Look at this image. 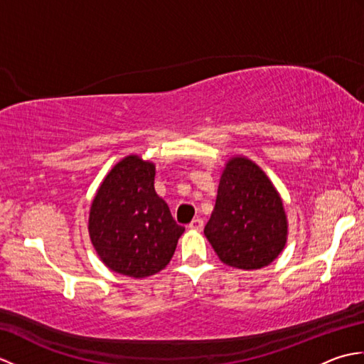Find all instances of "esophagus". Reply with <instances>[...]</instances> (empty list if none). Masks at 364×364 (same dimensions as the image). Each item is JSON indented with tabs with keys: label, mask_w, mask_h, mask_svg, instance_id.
Listing matches in <instances>:
<instances>
[{
	"label": "esophagus",
	"mask_w": 364,
	"mask_h": 364,
	"mask_svg": "<svg viewBox=\"0 0 364 364\" xmlns=\"http://www.w3.org/2000/svg\"><path fill=\"white\" fill-rule=\"evenodd\" d=\"M189 228L194 231H202L203 230V220L202 219H194L189 223Z\"/></svg>",
	"instance_id": "obj_1"
}]
</instances>
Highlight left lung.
I'll return each mask as SVG.
<instances>
[{"instance_id": "left-lung-1", "label": "left lung", "mask_w": 364, "mask_h": 364, "mask_svg": "<svg viewBox=\"0 0 364 364\" xmlns=\"http://www.w3.org/2000/svg\"><path fill=\"white\" fill-rule=\"evenodd\" d=\"M205 236L230 267L269 266L288 241V215L274 183L258 164L233 156L222 170Z\"/></svg>"}]
</instances>
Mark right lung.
<instances>
[{"label":"right lung","instance_id":"right-lung-1","mask_svg":"<svg viewBox=\"0 0 364 364\" xmlns=\"http://www.w3.org/2000/svg\"><path fill=\"white\" fill-rule=\"evenodd\" d=\"M154 162L128 154L103 178L92 200L89 236L106 267L145 278L172 259L184 227L154 191Z\"/></svg>","mask_w":364,"mask_h":364}]
</instances>
